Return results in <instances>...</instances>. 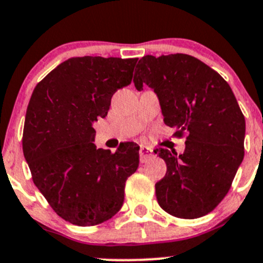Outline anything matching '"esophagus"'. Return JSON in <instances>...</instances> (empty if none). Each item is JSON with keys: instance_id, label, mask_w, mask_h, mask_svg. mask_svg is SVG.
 Wrapping results in <instances>:
<instances>
[{"instance_id": "esophagus-1", "label": "esophagus", "mask_w": 263, "mask_h": 263, "mask_svg": "<svg viewBox=\"0 0 263 263\" xmlns=\"http://www.w3.org/2000/svg\"><path fill=\"white\" fill-rule=\"evenodd\" d=\"M151 156H153V150H151L150 147H147V146L140 147V160H141V163L148 160Z\"/></svg>"}]
</instances>
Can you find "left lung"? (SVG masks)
<instances>
[{
    "label": "left lung",
    "instance_id": "left-lung-1",
    "mask_svg": "<svg viewBox=\"0 0 263 263\" xmlns=\"http://www.w3.org/2000/svg\"><path fill=\"white\" fill-rule=\"evenodd\" d=\"M135 71L160 103L164 123L187 134L181 155L156 148L166 174L155 184L160 208L181 219L211 213L229 191L245 156L246 119L227 81L192 55H144Z\"/></svg>",
    "mask_w": 263,
    "mask_h": 263
}]
</instances>
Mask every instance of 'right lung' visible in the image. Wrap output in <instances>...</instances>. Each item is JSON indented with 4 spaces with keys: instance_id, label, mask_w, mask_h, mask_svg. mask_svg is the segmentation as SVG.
Here are the masks:
<instances>
[{
    "instance_id": "obj_1",
    "label": "right lung",
    "mask_w": 263,
    "mask_h": 263,
    "mask_svg": "<svg viewBox=\"0 0 263 263\" xmlns=\"http://www.w3.org/2000/svg\"><path fill=\"white\" fill-rule=\"evenodd\" d=\"M137 58L73 57L34 89L26 109L23 151L34 184L62 219L100 224L121 210L139 150L126 142L97 148L92 123L104 118L113 94L131 84Z\"/></svg>"
}]
</instances>
